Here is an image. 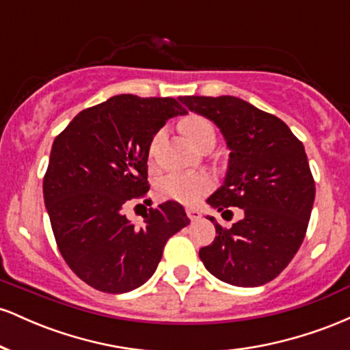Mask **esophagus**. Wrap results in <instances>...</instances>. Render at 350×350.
Here are the masks:
<instances>
[{"label": "esophagus", "instance_id": "obj_1", "mask_svg": "<svg viewBox=\"0 0 350 350\" xmlns=\"http://www.w3.org/2000/svg\"><path fill=\"white\" fill-rule=\"evenodd\" d=\"M186 214H187L189 219L192 220V222H194V220H199L200 219V212L198 211V208H194V207H187L186 208Z\"/></svg>", "mask_w": 350, "mask_h": 350}]
</instances>
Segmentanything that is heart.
<instances>
[{
	"label": "heart",
	"mask_w": 350,
	"mask_h": 350,
	"mask_svg": "<svg viewBox=\"0 0 350 350\" xmlns=\"http://www.w3.org/2000/svg\"><path fill=\"white\" fill-rule=\"evenodd\" d=\"M180 131L189 139L192 146L199 148L206 146L208 143H215V128L207 118L200 115H187L180 120ZM161 133L154 135L151 139L150 152L154 151L156 144L159 142ZM211 180L206 176L200 174H171L164 178L159 184V194L163 198L179 200V202H194L202 192H206Z\"/></svg>",
	"instance_id": "heart-1"
}]
</instances>
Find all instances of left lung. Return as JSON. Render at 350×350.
<instances>
[{
    "label": "left lung",
    "instance_id": "8db88e82",
    "mask_svg": "<svg viewBox=\"0 0 350 350\" xmlns=\"http://www.w3.org/2000/svg\"><path fill=\"white\" fill-rule=\"evenodd\" d=\"M211 120L228 148L226 178L207 204L226 217H243L228 230L215 222V239L200 248L208 273L234 286H262L280 275L303 243L316 187L303 143L288 124L242 98L179 97ZM232 214V212H230Z\"/></svg>",
    "mask_w": 350,
    "mask_h": 350
}]
</instances>
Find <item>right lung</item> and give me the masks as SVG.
<instances>
[{
  "label": "right lung",
  "instance_id": "add662e5",
  "mask_svg": "<svg viewBox=\"0 0 350 350\" xmlns=\"http://www.w3.org/2000/svg\"><path fill=\"white\" fill-rule=\"evenodd\" d=\"M186 115L174 98L116 95L82 110L54 139L42 191L52 232L70 270L95 290L133 291L161 262L167 239L189 226L166 200L142 226L123 208L148 192V154L170 118Z\"/></svg>",
  "mask_w": 350,
  "mask_h": 350
}]
</instances>
